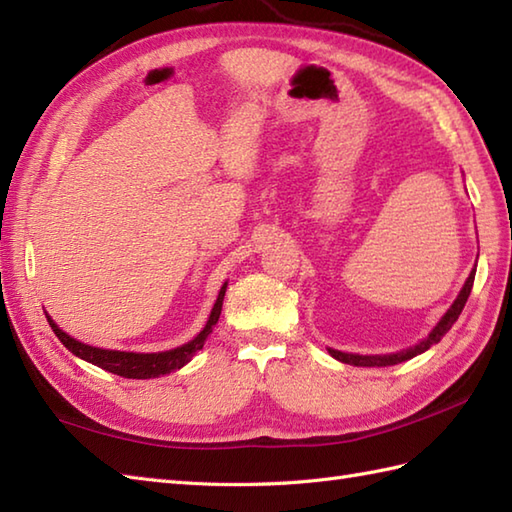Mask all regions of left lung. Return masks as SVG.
I'll list each match as a JSON object with an SVG mask.
<instances>
[{"mask_svg": "<svg viewBox=\"0 0 512 512\" xmlns=\"http://www.w3.org/2000/svg\"><path fill=\"white\" fill-rule=\"evenodd\" d=\"M473 281H475V268L471 270L469 279H466V284H464V288L460 290L458 299L453 301V306H451V308L447 310V314H444V317L438 321L436 328H433V330L429 332L427 339H422L418 345L407 347V350L396 352V354H369V356H363V354H347V352L332 350V347H330L328 352L336 358V361L347 363V365H356V367H387V365H398V363H402V361H409V358L418 356V354H422V352H427L431 345L440 343L442 336L453 328V323L458 321L460 312L464 310L466 299H469V295H471Z\"/></svg>", "mask_w": 512, "mask_h": 512, "instance_id": "8db88e82", "label": "left lung"}]
</instances>
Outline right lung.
<instances>
[{
	"instance_id": "right-lung-1",
	"label": "right lung",
	"mask_w": 512,
	"mask_h": 512,
	"mask_svg": "<svg viewBox=\"0 0 512 512\" xmlns=\"http://www.w3.org/2000/svg\"><path fill=\"white\" fill-rule=\"evenodd\" d=\"M224 292H226V284L222 286L220 295H217L215 306L211 310V317L206 321V325L202 328V332L195 336L193 341L184 343L176 350H167V352H156V354H138V352H118V350H101V347H92V345H85L81 341L72 339L70 334H65L57 323H54L48 314V323L52 332L59 336V341L68 347V350L83 358V361H88L96 367L105 369V372H112L116 376H123V378H158V376H165L176 372V369L187 365L191 358L198 354L204 341L209 339V334L213 332L217 319H220L222 314V301H224Z\"/></svg>"
}]
</instances>
